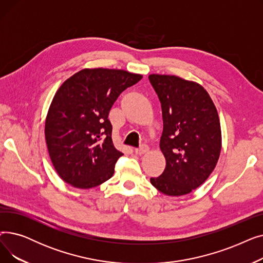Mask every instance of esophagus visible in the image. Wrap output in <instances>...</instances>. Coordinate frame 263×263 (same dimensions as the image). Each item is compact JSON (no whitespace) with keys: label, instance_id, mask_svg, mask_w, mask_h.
I'll return each instance as SVG.
<instances>
[{"label":"esophagus","instance_id":"1","mask_svg":"<svg viewBox=\"0 0 263 263\" xmlns=\"http://www.w3.org/2000/svg\"><path fill=\"white\" fill-rule=\"evenodd\" d=\"M148 149H149V148H148L147 145H142L140 148L135 149V154L139 155V156H142V155H144L145 153H147Z\"/></svg>","mask_w":263,"mask_h":263}]
</instances>
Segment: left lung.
<instances>
[{
	"mask_svg": "<svg viewBox=\"0 0 263 263\" xmlns=\"http://www.w3.org/2000/svg\"><path fill=\"white\" fill-rule=\"evenodd\" d=\"M149 81L161 102L160 149L166 160L162 175L150 182L165 195H185L208 179L219 158L217 110L198 83L164 74H150Z\"/></svg>",
	"mask_w": 263,
	"mask_h": 263,
	"instance_id": "1",
	"label": "left lung"
}]
</instances>
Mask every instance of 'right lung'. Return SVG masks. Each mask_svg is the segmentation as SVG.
I'll use <instances>...</instances> for the list:
<instances>
[{
    "label": "right lung",
    "instance_id": "right-lung-1",
    "mask_svg": "<svg viewBox=\"0 0 263 263\" xmlns=\"http://www.w3.org/2000/svg\"><path fill=\"white\" fill-rule=\"evenodd\" d=\"M143 77L117 69H83L55 93L45 135L55 171L74 187L90 189L113 176L122 156L112 141L110 107Z\"/></svg>",
    "mask_w": 263,
    "mask_h": 263
}]
</instances>
